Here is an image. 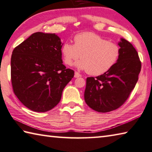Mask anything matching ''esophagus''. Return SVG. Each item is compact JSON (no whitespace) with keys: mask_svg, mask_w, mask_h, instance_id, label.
<instances>
[{"mask_svg":"<svg viewBox=\"0 0 152 152\" xmlns=\"http://www.w3.org/2000/svg\"><path fill=\"white\" fill-rule=\"evenodd\" d=\"M82 75L80 74H79L78 72H76L75 74H74V77L75 78H79V77H81Z\"/></svg>","mask_w":152,"mask_h":152,"instance_id":"esophagus-1","label":"esophagus"}]
</instances>
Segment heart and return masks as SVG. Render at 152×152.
<instances>
[{"label":"heart","mask_w":152,"mask_h":152,"mask_svg":"<svg viewBox=\"0 0 152 152\" xmlns=\"http://www.w3.org/2000/svg\"><path fill=\"white\" fill-rule=\"evenodd\" d=\"M74 44L66 42L61 48L64 61L66 65L76 63L77 68L87 70L94 76L106 73L117 63L121 54V48L115 43L91 32L81 33L74 37Z\"/></svg>","instance_id":"obj_1"}]
</instances>
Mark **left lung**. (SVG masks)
<instances>
[{
  "mask_svg": "<svg viewBox=\"0 0 152 152\" xmlns=\"http://www.w3.org/2000/svg\"><path fill=\"white\" fill-rule=\"evenodd\" d=\"M119 45L121 54L113 68L99 76L86 78L84 100L97 112H110L122 106L138 80L141 62L137 51L125 39Z\"/></svg>",
  "mask_w": 152,
  "mask_h": 152,
  "instance_id": "8db88e82",
  "label": "left lung"
}]
</instances>
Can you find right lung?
Returning a JSON list of instances; mask_svg holds the SVG:
<instances>
[{"label":"right lung","mask_w":152,"mask_h":152,"mask_svg":"<svg viewBox=\"0 0 152 152\" xmlns=\"http://www.w3.org/2000/svg\"><path fill=\"white\" fill-rule=\"evenodd\" d=\"M60 39L55 33L37 32L12 51L11 76L15 94L25 107L46 112L60 101L74 71L62 64Z\"/></svg>","instance_id":"1"}]
</instances>
